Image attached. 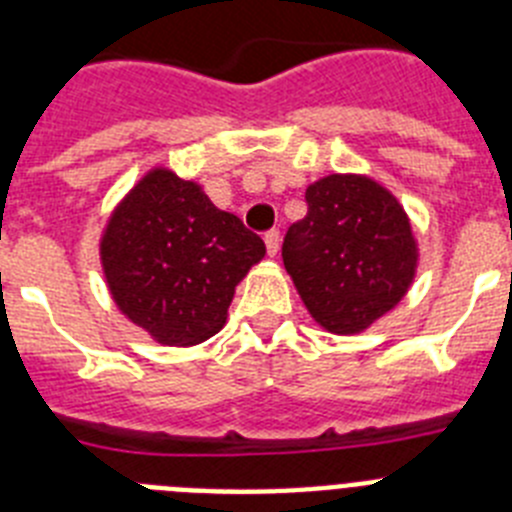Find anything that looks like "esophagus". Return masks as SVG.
<instances>
[{"mask_svg":"<svg viewBox=\"0 0 512 512\" xmlns=\"http://www.w3.org/2000/svg\"><path fill=\"white\" fill-rule=\"evenodd\" d=\"M264 243H266V251H269V256L274 259L279 253V243H282V235H279V230H269V233L264 235Z\"/></svg>","mask_w":512,"mask_h":512,"instance_id":"34e87169","label":"esophagus"}]
</instances>
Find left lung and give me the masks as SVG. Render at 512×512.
Returning a JSON list of instances; mask_svg holds the SVG:
<instances>
[{
    "label": "left lung",
    "instance_id": "obj_1",
    "mask_svg": "<svg viewBox=\"0 0 512 512\" xmlns=\"http://www.w3.org/2000/svg\"><path fill=\"white\" fill-rule=\"evenodd\" d=\"M287 230L284 269L315 323L354 336L408 295L420 251L405 207L366 174H328Z\"/></svg>",
    "mask_w": 512,
    "mask_h": 512
}]
</instances>
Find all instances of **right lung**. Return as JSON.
<instances>
[{
    "mask_svg": "<svg viewBox=\"0 0 512 512\" xmlns=\"http://www.w3.org/2000/svg\"><path fill=\"white\" fill-rule=\"evenodd\" d=\"M266 256L241 217L217 210L202 184L153 166L99 235L112 302L161 346L207 341L228 320L235 287Z\"/></svg>",
    "mask_w": 512,
    "mask_h": 512,
    "instance_id": "right-lung-1",
    "label": "right lung"
}]
</instances>
